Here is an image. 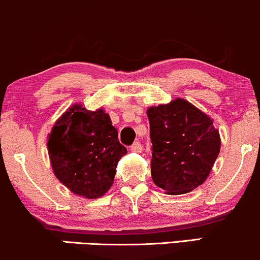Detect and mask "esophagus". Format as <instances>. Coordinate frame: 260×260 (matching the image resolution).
I'll return each mask as SVG.
<instances>
[{"mask_svg":"<svg viewBox=\"0 0 260 260\" xmlns=\"http://www.w3.org/2000/svg\"><path fill=\"white\" fill-rule=\"evenodd\" d=\"M130 149H131V152L141 153V152H142V145H141V142H139V141H137V142L133 143V145H131Z\"/></svg>","mask_w":260,"mask_h":260,"instance_id":"34e87169","label":"esophagus"}]
</instances>
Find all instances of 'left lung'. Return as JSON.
Instances as JSON below:
<instances>
[{"label": "left lung", "instance_id": "1", "mask_svg": "<svg viewBox=\"0 0 260 260\" xmlns=\"http://www.w3.org/2000/svg\"><path fill=\"white\" fill-rule=\"evenodd\" d=\"M147 115L150 171L156 187L179 195L203 184L220 149L219 133L211 118L182 99L150 107Z\"/></svg>", "mask_w": 260, "mask_h": 260}]
</instances>
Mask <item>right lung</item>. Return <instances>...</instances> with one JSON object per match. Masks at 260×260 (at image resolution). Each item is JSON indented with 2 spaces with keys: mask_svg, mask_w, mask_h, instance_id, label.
Here are the masks:
<instances>
[{
  "mask_svg": "<svg viewBox=\"0 0 260 260\" xmlns=\"http://www.w3.org/2000/svg\"><path fill=\"white\" fill-rule=\"evenodd\" d=\"M47 145L57 179L88 199L100 198L112 187L118 161L127 153L110 115L81 105L60 117Z\"/></svg>",
  "mask_w": 260,
  "mask_h": 260,
  "instance_id": "add662e5",
  "label": "right lung"
}]
</instances>
